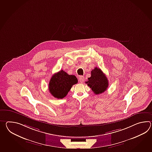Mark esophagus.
<instances>
[{"label":"esophagus","mask_w":152,"mask_h":152,"mask_svg":"<svg viewBox=\"0 0 152 152\" xmlns=\"http://www.w3.org/2000/svg\"><path fill=\"white\" fill-rule=\"evenodd\" d=\"M84 78L83 76H80L79 77V81L81 83H83L84 82Z\"/></svg>","instance_id":"obj_1"}]
</instances>
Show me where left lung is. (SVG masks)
<instances>
[{
	"label": "left lung",
	"instance_id": "1",
	"mask_svg": "<svg viewBox=\"0 0 152 152\" xmlns=\"http://www.w3.org/2000/svg\"><path fill=\"white\" fill-rule=\"evenodd\" d=\"M86 83L96 94L104 93L107 90L108 87L107 77L101 69L97 67L92 70L91 76L88 78V81L86 82Z\"/></svg>",
	"mask_w": 152,
	"mask_h": 152
}]
</instances>
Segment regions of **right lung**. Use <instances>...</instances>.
Wrapping results in <instances>:
<instances>
[{
    "instance_id": "right-lung-1",
    "label": "right lung",
    "mask_w": 152,
    "mask_h": 152,
    "mask_svg": "<svg viewBox=\"0 0 152 152\" xmlns=\"http://www.w3.org/2000/svg\"><path fill=\"white\" fill-rule=\"evenodd\" d=\"M77 82V78L75 75H68L61 70L52 76L48 89L54 98L63 99L68 94L72 86Z\"/></svg>"
}]
</instances>
